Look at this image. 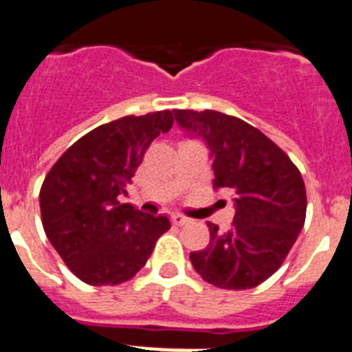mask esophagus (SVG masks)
<instances>
[{
  "label": "esophagus",
  "mask_w": 352,
  "mask_h": 352,
  "mask_svg": "<svg viewBox=\"0 0 352 352\" xmlns=\"http://www.w3.org/2000/svg\"><path fill=\"white\" fill-rule=\"evenodd\" d=\"M170 222H173L174 226H185V223L190 222V219H188V217H183L182 213H173L170 214Z\"/></svg>",
  "instance_id": "1"
}]
</instances>
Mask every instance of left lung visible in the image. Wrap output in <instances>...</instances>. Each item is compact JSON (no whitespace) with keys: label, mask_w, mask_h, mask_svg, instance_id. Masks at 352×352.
Masks as SVG:
<instances>
[{"label":"left lung","mask_w":352,"mask_h":352,"mask_svg":"<svg viewBox=\"0 0 352 352\" xmlns=\"http://www.w3.org/2000/svg\"><path fill=\"white\" fill-rule=\"evenodd\" d=\"M178 125L203 138L213 157V188L234 195L229 231L208 222L210 243L190 263L208 284L252 289L280 268L303 229L307 192L301 173L256 126L219 111H174Z\"/></svg>","instance_id":"1"}]
</instances>
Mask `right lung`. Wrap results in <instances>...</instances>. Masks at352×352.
Segmentation results:
<instances>
[{"mask_svg": "<svg viewBox=\"0 0 352 352\" xmlns=\"http://www.w3.org/2000/svg\"><path fill=\"white\" fill-rule=\"evenodd\" d=\"M170 111L96 126L58 158L40 188L43 231L77 278L89 285L130 280L169 231L164 214L121 204L149 144L173 126Z\"/></svg>", "mask_w": 352, "mask_h": 352, "instance_id": "1", "label": "right lung"}]
</instances>
